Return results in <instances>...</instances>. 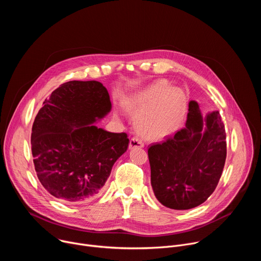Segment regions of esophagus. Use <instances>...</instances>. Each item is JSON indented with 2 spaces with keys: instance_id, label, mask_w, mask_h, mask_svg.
<instances>
[{
  "instance_id": "esophagus-1",
  "label": "esophagus",
  "mask_w": 261,
  "mask_h": 261,
  "mask_svg": "<svg viewBox=\"0 0 261 261\" xmlns=\"http://www.w3.org/2000/svg\"><path fill=\"white\" fill-rule=\"evenodd\" d=\"M135 147H143V142L138 137H132L130 139V142H129L130 150H132V148H135Z\"/></svg>"
}]
</instances>
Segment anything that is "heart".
<instances>
[{
    "mask_svg": "<svg viewBox=\"0 0 261 261\" xmlns=\"http://www.w3.org/2000/svg\"><path fill=\"white\" fill-rule=\"evenodd\" d=\"M125 109L137 119L136 127L145 137L159 139L178 127L186 106L184 93L165 80L125 97Z\"/></svg>",
    "mask_w": 261,
    "mask_h": 261,
    "instance_id": "1",
    "label": "heart"
}]
</instances>
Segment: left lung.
Instances as JSON below:
<instances>
[{
  "label": "left lung",
  "mask_w": 261,
  "mask_h": 261,
  "mask_svg": "<svg viewBox=\"0 0 261 261\" xmlns=\"http://www.w3.org/2000/svg\"><path fill=\"white\" fill-rule=\"evenodd\" d=\"M188 110L185 128L147 151L154 194L172 210L203 203L215 191L226 159V133L219 111L203 118L194 100Z\"/></svg>",
  "instance_id": "left-lung-1"
}]
</instances>
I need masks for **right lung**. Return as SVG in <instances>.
I'll use <instances>...</instances> for the list:
<instances>
[{
	"mask_svg": "<svg viewBox=\"0 0 261 261\" xmlns=\"http://www.w3.org/2000/svg\"><path fill=\"white\" fill-rule=\"evenodd\" d=\"M110 110L109 94L96 81L68 82L45 99L33 124L31 144L37 176L49 194L81 203L101 191L129 144L126 133L95 125Z\"/></svg>",
	"mask_w": 261,
	"mask_h": 261,
	"instance_id": "obj_1",
	"label": "right lung"
}]
</instances>
